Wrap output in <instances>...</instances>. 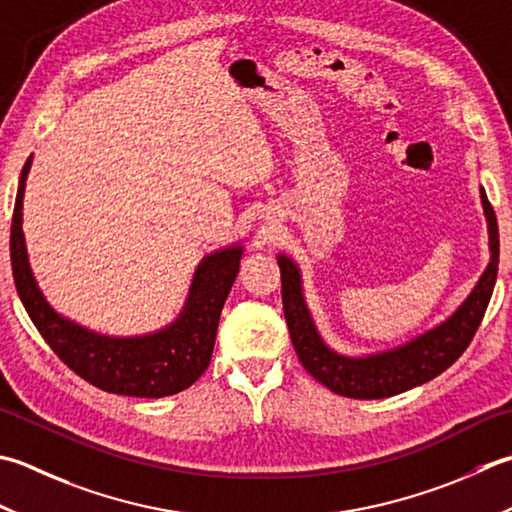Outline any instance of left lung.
<instances>
[{
  "mask_svg": "<svg viewBox=\"0 0 512 512\" xmlns=\"http://www.w3.org/2000/svg\"><path fill=\"white\" fill-rule=\"evenodd\" d=\"M479 195H482L488 222L490 246V262L479 282L470 290L462 306L442 324L402 346L382 350V353L353 357L330 348L324 337L319 335L304 299L302 270L293 257L277 255V264L282 270V302L290 339H293L299 362L319 384L342 397L384 399L430 382L457 362L477 333L479 324H482L495 288L499 264V230L495 210L490 206L484 188H479Z\"/></svg>",
  "mask_w": 512,
  "mask_h": 512,
  "instance_id": "1",
  "label": "left lung"
}]
</instances>
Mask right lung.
<instances>
[{"label":"right lung","mask_w":512,"mask_h":512,"mask_svg":"<svg viewBox=\"0 0 512 512\" xmlns=\"http://www.w3.org/2000/svg\"><path fill=\"white\" fill-rule=\"evenodd\" d=\"M33 157H28L10 226V264L19 299L39 335L62 362L106 393L128 397H166L195 384L213 357L219 315L235 284L244 246L233 244L199 262L186 304L175 322L148 335L110 337L79 326L46 302L28 264L24 239V190Z\"/></svg>","instance_id":"right-lung-1"}]
</instances>
